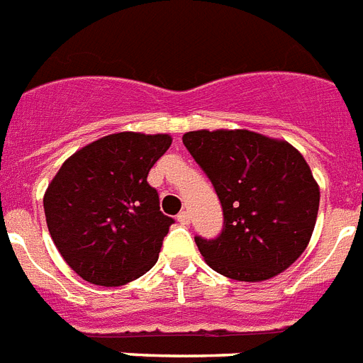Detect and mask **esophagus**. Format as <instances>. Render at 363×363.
I'll return each mask as SVG.
<instances>
[{"instance_id":"1","label":"esophagus","mask_w":363,"mask_h":363,"mask_svg":"<svg viewBox=\"0 0 363 363\" xmlns=\"http://www.w3.org/2000/svg\"><path fill=\"white\" fill-rule=\"evenodd\" d=\"M177 221H179L181 225H188L190 223V214H188L186 210H182V212L177 214Z\"/></svg>"}]
</instances>
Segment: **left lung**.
Returning <instances> with one entry per match:
<instances>
[{
  "mask_svg": "<svg viewBox=\"0 0 363 363\" xmlns=\"http://www.w3.org/2000/svg\"><path fill=\"white\" fill-rule=\"evenodd\" d=\"M223 208L214 240L196 236L206 264L234 280L279 275L303 255L313 233L319 186L303 155L251 130H191L182 136Z\"/></svg>",
  "mask_w": 363,
  "mask_h": 363,
  "instance_id": "8db88e82",
  "label": "left lung"
}]
</instances>
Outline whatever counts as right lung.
Instances as JSON below:
<instances>
[{"label":"right lung","instance_id":"add662e5","mask_svg":"<svg viewBox=\"0 0 363 363\" xmlns=\"http://www.w3.org/2000/svg\"><path fill=\"white\" fill-rule=\"evenodd\" d=\"M172 145L167 135L118 133L62 164L44 196L55 245L81 279L123 286L157 264L173 218L160 212L149 169Z\"/></svg>","mask_w":363,"mask_h":363}]
</instances>
